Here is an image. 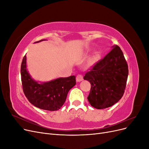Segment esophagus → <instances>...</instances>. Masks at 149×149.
Masks as SVG:
<instances>
[{"label": "esophagus", "mask_w": 149, "mask_h": 149, "mask_svg": "<svg viewBox=\"0 0 149 149\" xmlns=\"http://www.w3.org/2000/svg\"><path fill=\"white\" fill-rule=\"evenodd\" d=\"M76 81L77 82H80L81 81L83 80V76L81 74H78L77 76H76Z\"/></svg>", "instance_id": "1"}]
</instances>
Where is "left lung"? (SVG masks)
<instances>
[{
    "mask_svg": "<svg viewBox=\"0 0 149 149\" xmlns=\"http://www.w3.org/2000/svg\"><path fill=\"white\" fill-rule=\"evenodd\" d=\"M94 65L84 76L90 82L88 100L97 109L113 106L124 93L129 73L128 66L121 49L118 45Z\"/></svg>",
    "mask_w": 149,
    "mask_h": 149,
    "instance_id": "8db88e82",
    "label": "left lung"
}]
</instances>
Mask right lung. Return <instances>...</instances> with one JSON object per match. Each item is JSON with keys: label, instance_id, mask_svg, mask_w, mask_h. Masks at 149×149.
Here are the masks:
<instances>
[{"label": "right lung", "instance_id": "right-lung-1", "mask_svg": "<svg viewBox=\"0 0 149 149\" xmlns=\"http://www.w3.org/2000/svg\"><path fill=\"white\" fill-rule=\"evenodd\" d=\"M43 40L35 43H38ZM26 55L21 64L20 73L22 88L29 101L40 109L57 111L64 104L68 93L76 84L75 76L59 78L45 83H39L31 78L26 69Z\"/></svg>", "mask_w": 149, "mask_h": 149}]
</instances>
